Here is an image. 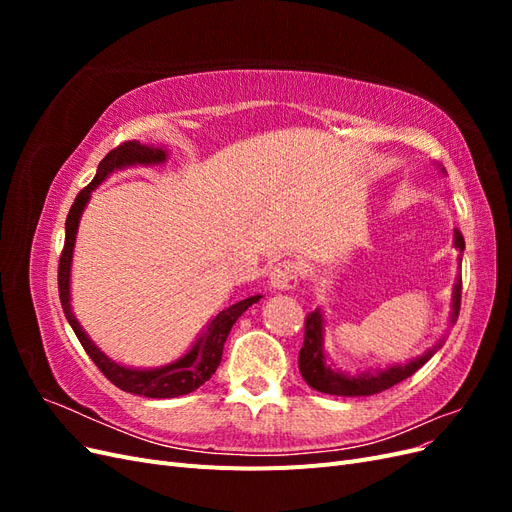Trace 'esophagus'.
I'll list each match as a JSON object with an SVG mask.
<instances>
[{
    "instance_id": "1",
    "label": "esophagus",
    "mask_w": 512,
    "mask_h": 512,
    "mask_svg": "<svg viewBox=\"0 0 512 512\" xmlns=\"http://www.w3.org/2000/svg\"><path fill=\"white\" fill-rule=\"evenodd\" d=\"M299 277H301V269L297 262L282 260V262H277L275 269L271 271L269 284L273 290H292V288H297Z\"/></svg>"
}]
</instances>
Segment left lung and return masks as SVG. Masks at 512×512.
<instances>
[{
    "mask_svg": "<svg viewBox=\"0 0 512 512\" xmlns=\"http://www.w3.org/2000/svg\"><path fill=\"white\" fill-rule=\"evenodd\" d=\"M453 243L459 252L466 250V241H463L459 230H455ZM459 305H461V280H457L453 290L451 322H455L459 316ZM322 333H324V318L320 309H316V312L309 314L305 320V339L299 352V369H301L303 380L312 386L314 391L337 395V397H365V395H376L391 389V386L410 378L414 371L421 369L442 346V339H440V342L433 348H429L423 356H416V359H412L406 365H393L389 369H374V371H363V374L350 376V374H344V371L327 365V356H324V348H322Z\"/></svg>",
    "mask_w": 512,
    "mask_h": 512,
    "instance_id": "obj_1",
    "label": "left lung"
}]
</instances>
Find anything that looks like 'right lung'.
<instances>
[{
    "instance_id": "obj_1",
    "label": "right lung",
    "mask_w": 512,
    "mask_h": 512,
    "mask_svg": "<svg viewBox=\"0 0 512 512\" xmlns=\"http://www.w3.org/2000/svg\"><path fill=\"white\" fill-rule=\"evenodd\" d=\"M166 156L168 153L164 149L141 145L138 141H128L106 153V158L98 164V173L94 181L79 192V196L74 198V205L70 207V213L66 218L64 252L59 256V271H57L61 307H64V314L70 322V327L76 333V337H79V342L89 354V359L98 365V369L117 386V389L134 393V395L153 397V399L188 395L196 391L200 384H205L215 374V369H218L222 361L224 342L232 329V324L237 322V318L245 312L247 307L258 303L260 299V294H256V297H247L235 305L224 307L222 312L207 324L205 333L196 339V344L185 352L181 359L168 363L164 367H153V369H134V367H126L111 361L94 342H91V337L83 331L79 320L74 318L72 305H70L72 252H74V241H76V230H79L81 213L87 205L91 192H94L108 175L115 173V170L136 166V164H162Z\"/></svg>"
}]
</instances>
